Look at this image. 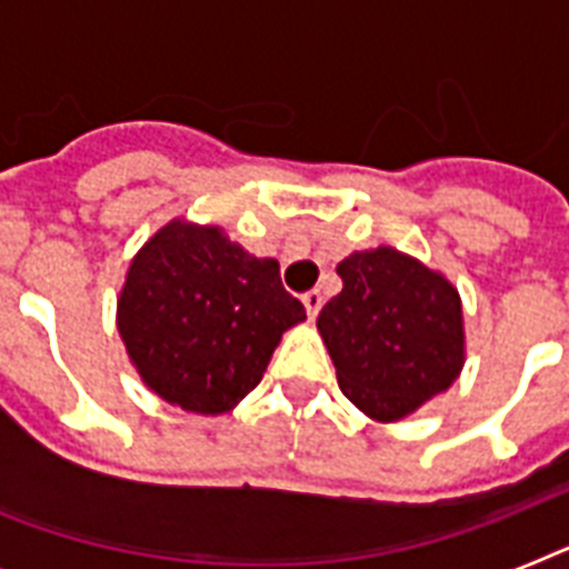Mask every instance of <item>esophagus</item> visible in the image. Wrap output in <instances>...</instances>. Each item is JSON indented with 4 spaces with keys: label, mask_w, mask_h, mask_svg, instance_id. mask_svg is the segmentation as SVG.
<instances>
[{
    "label": "esophagus",
    "mask_w": 569,
    "mask_h": 569,
    "mask_svg": "<svg viewBox=\"0 0 569 569\" xmlns=\"http://www.w3.org/2000/svg\"><path fill=\"white\" fill-rule=\"evenodd\" d=\"M303 307H307V316H310V319H316V316H319V310H321V292L319 289H310V292H303Z\"/></svg>",
    "instance_id": "34e87169"
}]
</instances>
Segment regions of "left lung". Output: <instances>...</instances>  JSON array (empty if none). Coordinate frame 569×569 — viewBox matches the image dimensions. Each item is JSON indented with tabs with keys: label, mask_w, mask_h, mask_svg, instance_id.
<instances>
[{
	"label": "left lung",
	"mask_w": 569,
	"mask_h": 569,
	"mask_svg": "<svg viewBox=\"0 0 569 569\" xmlns=\"http://www.w3.org/2000/svg\"><path fill=\"white\" fill-rule=\"evenodd\" d=\"M319 328L339 389L375 422H398L455 383L467 357L458 289L401 250H355Z\"/></svg>",
	"instance_id": "1"
}]
</instances>
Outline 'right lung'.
<instances>
[{"label":"right lung","mask_w":569,"mask_h":569,"mask_svg":"<svg viewBox=\"0 0 569 569\" xmlns=\"http://www.w3.org/2000/svg\"><path fill=\"white\" fill-rule=\"evenodd\" d=\"M307 319L259 259L221 227L173 218L129 262L118 330L141 380L189 413H227L262 380L286 330Z\"/></svg>","instance_id":"add662e5"}]
</instances>
